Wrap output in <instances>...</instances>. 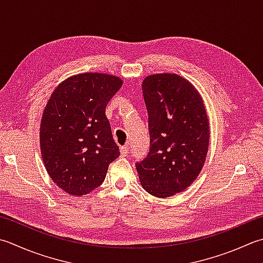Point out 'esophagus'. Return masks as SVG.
<instances>
[{
	"label": "esophagus",
	"instance_id": "obj_1",
	"mask_svg": "<svg viewBox=\"0 0 263 263\" xmlns=\"http://www.w3.org/2000/svg\"><path fill=\"white\" fill-rule=\"evenodd\" d=\"M128 151H130V147H128V146H122V147H121V149H120V152H121V156H123V157L127 156Z\"/></svg>",
	"mask_w": 263,
	"mask_h": 263
}]
</instances>
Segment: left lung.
Returning a JSON list of instances; mask_svg holds the SVG:
<instances>
[{
  "instance_id": "8db88e82",
  "label": "left lung",
  "mask_w": 263,
  "mask_h": 263,
  "mask_svg": "<svg viewBox=\"0 0 263 263\" xmlns=\"http://www.w3.org/2000/svg\"><path fill=\"white\" fill-rule=\"evenodd\" d=\"M151 147L136 163L142 187L159 198L192 184L208 155L210 126L202 98L177 74H156L142 82Z\"/></svg>"
}]
</instances>
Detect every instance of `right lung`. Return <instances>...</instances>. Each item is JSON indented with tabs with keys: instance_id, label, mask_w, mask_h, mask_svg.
I'll return each instance as SVG.
<instances>
[{
	"instance_id": "1",
	"label": "right lung",
	"mask_w": 263,
	"mask_h": 263,
	"mask_svg": "<svg viewBox=\"0 0 263 263\" xmlns=\"http://www.w3.org/2000/svg\"><path fill=\"white\" fill-rule=\"evenodd\" d=\"M122 84L116 76L84 73L51 95L41 121V154L49 176L67 194L81 196L99 187L120 156L105 111Z\"/></svg>"
}]
</instances>
